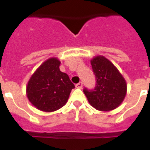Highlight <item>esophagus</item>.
<instances>
[{
  "label": "esophagus",
  "mask_w": 150,
  "mask_h": 150,
  "mask_svg": "<svg viewBox=\"0 0 150 150\" xmlns=\"http://www.w3.org/2000/svg\"><path fill=\"white\" fill-rule=\"evenodd\" d=\"M75 87H76V88H78V89H82V82H79L78 84L75 85Z\"/></svg>",
  "instance_id": "obj_1"
}]
</instances>
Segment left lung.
<instances>
[{"mask_svg":"<svg viewBox=\"0 0 150 150\" xmlns=\"http://www.w3.org/2000/svg\"><path fill=\"white\" fill-rule=\"evenodd\" d=\"M90 62L96 84L93 90H83L89 104L100 111L116 109L123 102L127 93L125 78L105 57H94Z\"/></svg>","mask_w":150,"mask_h":150,"instance_id":"8db88e82","label":"left lung"}]
</instances>
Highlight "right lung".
<instances>
[{
	"instance_id": "1",
	"label": "right lung",
	"mask_w": 150,
	"mask_h": 150,
	"mask_svg": "<svg viewBox=\"0 0 150 150\" xmlns=\"http://www.w3.org/2000/svg\"><path fill=\"white\" fill-rule=\"evenodd\" d=\"M57 57L45 61L32 75L26 86V96L34 107L44 112H53L68 102L75 86L66 73L60 71Z\"/></svg>"
}]
</instances>
